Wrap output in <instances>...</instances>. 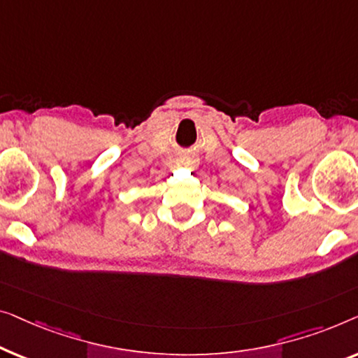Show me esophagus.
<instances>
[{
	"label": "esophagus",
	"instance_id": "1",
	"mask_svg": "<svg viewBox=\"0 0 358 358\" xmlns=\"http://www.w3.org/2000/svg\"><path fill=\"white\" fill-rule=\"evenodd\" d=\"M177 167H185V169H189V170H194L198 167V160H196L194 155H181V157L177 159V162H175Z\"/></svg>",
	"mask_w": 358,
	"mask_h": 358
}]
</instances>
